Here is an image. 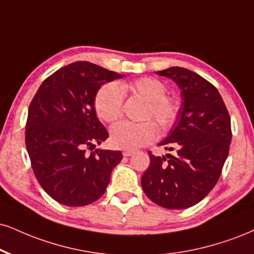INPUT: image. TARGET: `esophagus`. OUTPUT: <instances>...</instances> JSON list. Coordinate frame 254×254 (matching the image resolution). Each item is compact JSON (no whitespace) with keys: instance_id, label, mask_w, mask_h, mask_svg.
Segmentation results:
<instances>
[{"instance_id":"34e87169","label":"esophagus","mask_w":254,"mask_h":254,"mask_svg":"<svg viewBox=\"0 0 254 254\" xmlns=\"http://www.w3.org/2000/svg\"><path fill=\"white\" fill-rule=\"evenodd\" d=\"M122 154H124V156H130L134 154V151H132V149H126V151L122 152Z\"/></svg>"}]
</instances>
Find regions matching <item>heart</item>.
<instances>
[{"label": "heart", "mask_w": 254, "mask_h": 254, "mask_svg": "<svg viewBox=\"0 0 254 254\" xmlns=\"http://www.w3.org/2000/svg\"><path fill=\"white\" fill-rule=\"evenodd\" d=\"M132 94L148 102L145 119H154L162 129L174 124L179 113V101L167 96V87L155 77H140L130 82L107 83L95 98V111L105 122H114L122 117L124 94ZM158 126L153 121L141 124L121 121L111 128V142L115 148L135 149L152 142L158 136Z\"/></svg>", "instance_id": "obj_1"}]
</instances>
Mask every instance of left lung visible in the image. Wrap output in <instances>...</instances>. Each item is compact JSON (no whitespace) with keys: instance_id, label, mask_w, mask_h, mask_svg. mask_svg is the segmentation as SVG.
I'll use <instances>...</instances> for the list:
<instances>
[{"instance_id":"obj_1","label":"left lung","mask_w":254,"mask_h":254,"mask_svg":"<svg viewBox=\"0 0 254 254\" xmlns=\"http://www.w3.org/2000/svg\"><path fill=\"white\" fill-rule=\"evenodd\" d=\"M181 90V107L165 140L174 154L155 156L141 178L146 195L161 207L183 209L205 198L218 183L230 151L231 119L218 89L192 70L156 71Z\"/></svg>"}]
</instances>
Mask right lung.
Segmentation results:
<instances>
[{"mask_svg":"<svg viewBox=\"0 0 254 254\" xmlns=\"http://www.w3.org/2000/svg\"><path fill=\"white\" fill-rule=\"evenodd\" d=\"M125 75L77 61L60 68L40 86L28 109L26 146L37 181L65 206H86L107 189L120 151L86 148L100 145L108 132L99 121L95 96L106 82Z\"/></svg>","mask_w":254,"mask_h":254,"instance_id":"add662e5","label":"right lung"}]
</instances>
